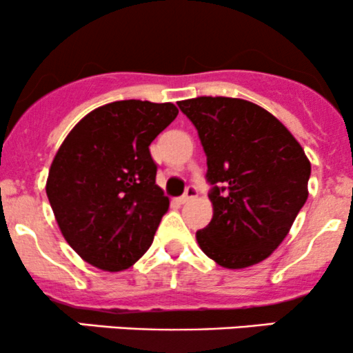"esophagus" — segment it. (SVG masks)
Here are the masks:
<instances>
[{
	"label": "esophagus",
	"instance_id": "1",
	"mask_svg": "<svg viewBox=\"0 0 353 353\" xmlns=\"http://www.w3.org/2000/svg\"><path fill=\"white\" fill-rule=\"evenodd\" d=\"M194 197H197V189H196V188H192V185H190V188L185 189L184 196L181 197V204H185V202L192 201Z\"/></svg>",
	"mask_w": 353,
	"mask_h": 353
}]
</instances>
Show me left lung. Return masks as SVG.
<instances>
[{"mask_svg":"<svg viewBox=\"0 0 353 353\" xmlns=\"http://www.w3.org/2000/svg\"><path fill=\"white\" fill-rule=\"evenodd\" d=\"M208 156L212 219L197 244L225 269L269 257L309 197L310 161L289 129L245 99L201 96L179 101Z\"/></svg>","mask_w":353,"mask_h":353,"instance_id":"1","label":"left lung"}]
</instances>
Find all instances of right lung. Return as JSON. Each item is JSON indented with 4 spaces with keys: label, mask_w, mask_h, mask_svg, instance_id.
<instances>
[{
    "label": "right lung",
    "mask_w": 353,
    "mask_h": 353,
    "mask_svg": "<svg viewBox=\"0 0 353 353\" xmlns=\"http://www.w3.org/2000/svg\"><path fill=\"white\" fill-rule=\"evenodd\" d=\"M177 112L172 103L114 101L84 116L61 144L46 194L61 234L88 264L119 272L151 247L169 199L149 145Z\"/></svg>",
    "instance_id": "obj_1"
}]
</instances>
